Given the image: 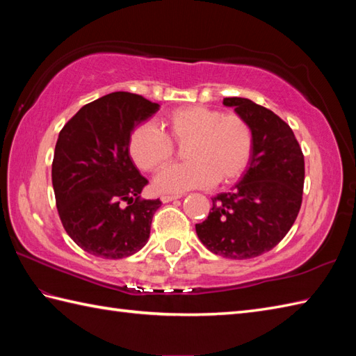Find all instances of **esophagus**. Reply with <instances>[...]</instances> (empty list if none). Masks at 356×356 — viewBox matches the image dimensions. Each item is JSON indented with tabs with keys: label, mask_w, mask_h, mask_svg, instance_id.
<instances>
[{
	"label": "esophagus",
	"mask_w": 356,
	"mask_h": 356,
	"mask_svg": "<svg viewBox=\"0 0 356 356\" xmlns=\"http://www.w3.org/2000/svg\"><path fill=\"white\" fill-rule=\"evenodd\" d=\"M180 197H182V194H163V195H161V200L163 203H168L171 200H176V199H180Z\"/></svg>",
	"instance_id": "1"
}]
</instances>
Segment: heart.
I'll list each match as a JSON object with an SVG mask.
<instances>
[{"mask_svg": "<svg viewBox=\"0 0 356 356\" xmlns=\"http://www.w3.org/2000/svg\"><path fill=\"white\" fill-rule=\"evenodd\" d=\"M161 128L143 122L128 139V151L142 171L165 168L176 154L174 144L185 145V163L159 174L156 188L162 193H182L193 188L229 185L251 163L254 131L238 113H223L207 105H185L162 116Z\"/></svg>", "mask_w": 356, "mask_h": 356, "instance_id": "heart-1", "label": "heart"}]
</instances>
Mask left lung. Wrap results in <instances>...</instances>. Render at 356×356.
Wrapping results in <instances>:
<instances>
[{
	"label": "left lung",
	"instance_id": "1",
	"mask_svg": "<svg viewBox=\"0 0 356 356\" xmlns=\"http://www.w3.org/2000/svg\"><path fill=\"white\" fill-rule=\"evenodd\" d=\"M223 104L251 124L254 153L236 190L213 197L195 232L211 252L246 260L270 251L292 228L303 202L305 156L274 111L245 97H225Z\"/></svg>",
	"mask_w": 356,
	"mask_h": 356
}]
</instances>
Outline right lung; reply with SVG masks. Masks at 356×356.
Masks as SVG:
<instances>
[{
    "label": "right lung",
    "mask_w": 356,
    "mask_h": 356,
    "mask_svg": "<svg viewBox=\"0 0 356 356\" xmlns=\"http://www.w3.org/2000/svg\"><path fill=\"white\" fill-rule=\"evenodd\" d=\"M159 110L140 95L115 92L84 105L63 130L51 163L65 232L101 259H124L145 246L162 202L140 197L148 180L130 153L133 128Z\"/></svg>",
    "instance_id": "add662e5"
}]
</instances>
